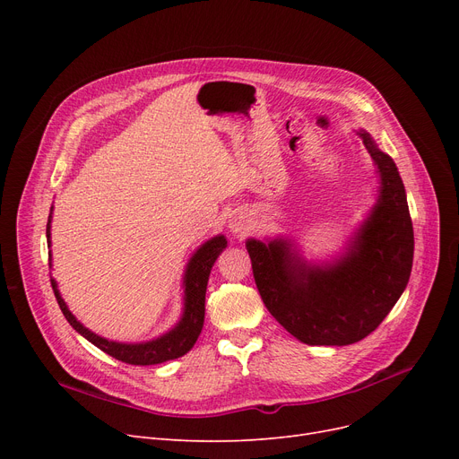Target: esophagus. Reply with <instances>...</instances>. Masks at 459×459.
Here are the masks:
<instances>
[{"instance_id":"34e87169","label":"esophagus","mask_w":459,"mask_h":459,"mask_svg":"<svg viewBox=\"0 0 459 459\" xmlns=\"http://www.w3.org/2000/svg\"><path fill=\"white\" fill-rule=\"evenodd\" d=\"M229 229L234 236H244L246 232H249V220L242 213H236L229 221Z\"/></svg>"}]
</instances>
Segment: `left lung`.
<instances>
[{
	"mask_svg": "<svg viewBox=\"0 0 459 459\" xmlns=\"http://www.w3.org/2000/svg\"><path fill=\"white\" fill-rule=\"evenodd\" d=\"M376 169L377 197L334 260L308 262L288 236L246 242L260 298L308 346L363 341L403 294L413 266V225L398 167L367 130H357Z\"/></svg>",
	"mask_w": 459,
	"mask_h": 459,
	"instance_id": "left-lung-1",
	"label": "left lung"
}]
</instances>
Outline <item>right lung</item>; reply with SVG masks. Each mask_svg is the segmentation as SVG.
Returning <instances> with one entry per match:
<instances>
[{"mask_svg":"<svg viewBox=\"0 0 459 459\" xmlns=\"http://www.w3.org/2000/svg\"><path fill=\"white\" fill-rule=\"evenodd\" d=\"M52 212H54V206L50 210V215H48V225H46L48 247H52ZM225 247H227V238L223 234H217V236L206 239V242L203 246H199L195 249V253L189 256L184 275H182V315H180V320L167 333L156 336V339H152V341L118 342V341H109V339H106V336L92 333L68 310V305L61 298L57 281L54 277H52V288H54L56 299L63 310L66 322L91 344H94L96 348H100L108 355L123 360V363H128V365H137V367L160 365V363H165V360L178 359V357L186 355L193 348V344L197 342L199 334L203 331V324H204V299H206L208 277H210L212 266L215 264L217 256L223 253ZM48 255L52 256V251Z\"/></svg>","mask_w":459,"mask_h":459,"instance_id":"1","label":"right lung"}]
</instances>
